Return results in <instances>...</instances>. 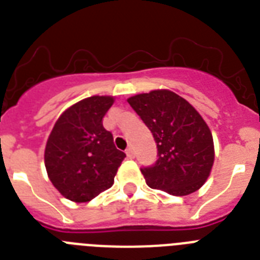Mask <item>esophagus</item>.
<instances>
[{
  "label": "esophagus",
  "instance_id": "esophagus-1",
  "mask_svg": "<svg viewBox=\"0 0 260 260\" xmlns=\"http://www.w3.org/2000/svg\"><path fill=\"white\" fill-rule=\"evenodd\" d=\"M125 153H126V156L129 157V158H135V150H134V148H132V147L126 148Z\"/></svg>",
  "mask_w": 260,
  "mask_h": 260
}]
</instances>
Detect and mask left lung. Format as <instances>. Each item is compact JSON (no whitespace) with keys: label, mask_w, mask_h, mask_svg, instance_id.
Here are the masks:
<instances>
[{"label":"left lung","mask_w":260,"mask_h":260,"mask_svg":"<svg viewBox=\"0 0 260 260\" xmlns=\"http://www.w3.org/2000/svg\"><path fill=\"white\" fill-rule=\"evenodd\" d=\"M157 144V161L141 168L152 189L187 196L208 180L214 162V143L208 124L184 98L154 89L128 99Z\"/></svg>","instance_id":"obj_1"}]
</instances>
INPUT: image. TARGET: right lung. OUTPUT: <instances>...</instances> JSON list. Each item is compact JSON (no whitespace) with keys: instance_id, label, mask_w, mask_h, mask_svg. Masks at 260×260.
Instances as JSON below:
<instances>
[{"instance_id":"obj_1","label":"right lung","mask_w":260,"mask_h":260,"mask_svg":"<svg viewBox=\"0 0 260 260\" xmlns=\"http://www.w3.org/2000/svg\"><path fill=\"white\" fill-rule=\"evenodd\" d=\"M113 104L112 96L83 99L56 120L45 149L50 181L63 197L88 202L110 189L125 153L113 144L103 117Z\"/></svg>"}]
</instances>
